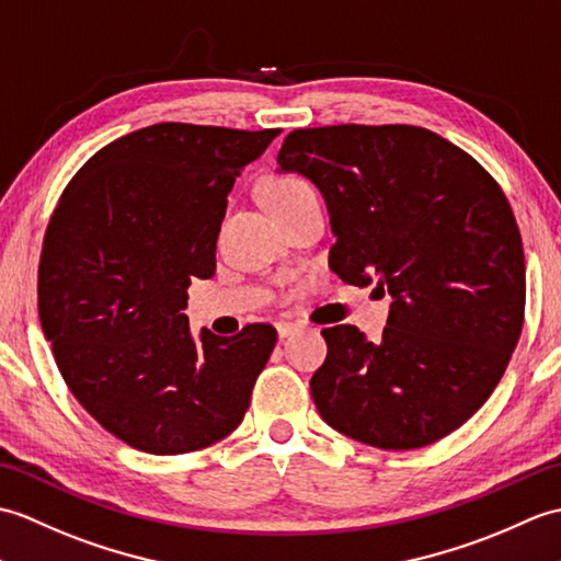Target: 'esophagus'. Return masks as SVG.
I'll return each mask as SVG.
<instances>
[{"mask_svg":"<svg viewBox=\"0 0 561 561\" xmlns=\"http://www.w3.org/2000/svg\"><path fill=\"white\" fill-rule=\"evenodd\" d=\"M300 329H302V323H295V321H278V323H276L278 339H288V335L297 333Z\"/></svg>","mask_w":561,"mask_h":561,"instance_id":"34e87169","label":"esophagus"}]
</instances>
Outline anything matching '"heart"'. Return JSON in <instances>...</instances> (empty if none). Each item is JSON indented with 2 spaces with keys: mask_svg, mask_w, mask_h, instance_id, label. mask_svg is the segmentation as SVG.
Returning <instances> with one entry per match:
<instances>
[{
  "mask_svg": "<svg viewBox=\"0 0 561 561\" xmlns=\"http://www.w3.org/2000/svg\"><path fill=\"white\" fill-rule=\"evenodd\" d=\"M307 194H314V190L309 186V182L297 175H276L264 186V202L268 208L297 202V198H302Z\"/></svg>",
  "mask_w": 561,
  "mask_h": 561,
  "instance_id": "obj_1",
  "label": "heart"
}]
</instances>
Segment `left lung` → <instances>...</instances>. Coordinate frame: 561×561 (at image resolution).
<instances>
[{
    "label": "left lung",
    "mask_w": 561,
    "mask_h": 561,
    "mask_svg": "<svg viewBox=\"0 0 561 561\" xmlns=\"http://www.w3.org/2000/svg\"><path fill=\"white\" fill-rule=\"evenodd\" d=\"M280 172L317 184L351 285L391 295L381 341L323 329L309 389L327 425L386 451L420 449L476 415L524 329L526 261L514 210L476 158L410 124L295 129Z\"/></svg>",
    "instance_id": "obj_1"
}]
</instances>
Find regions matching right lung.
<instances>
[{
    "label": "right lung",
    "instance_id": "add662e5",
    "mask_svg": "<svg viewBox=\"0 0 561 561\" xmlns=\"http://www.w3.org/2000/svg\"><path fill=\"white\" fill-rule=\"evenodd\" d=\"M280 129L160 122L107 144L59 196L37 309L73 398L134 449H206L240 425L276 329L238 335L186 319L192 278L216 273L234 178Z\"/></svg>",
    "mask_w": 561,
    "mask_h": 561
}]
</instances>
